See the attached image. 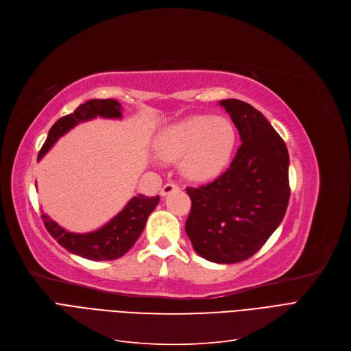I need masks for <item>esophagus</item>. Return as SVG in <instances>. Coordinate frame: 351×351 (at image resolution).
<instances>
[{
	"mask_svg": "<svg viewBox=\"0 0 351 351\" xmlns=\"http://www.w3.org/2000/svg\"><path fill=\"white\" fill-rule=\"evenodd\" d=\"M176 190H178V186L176 184V182H167V184H164V187L161 189V195H167Z\"/></svg>",
	"mask_w": 351,
	"mask_h": 351,
	"instance_id": "obj_1",
	"label": "esophagus"
}]
</instances>
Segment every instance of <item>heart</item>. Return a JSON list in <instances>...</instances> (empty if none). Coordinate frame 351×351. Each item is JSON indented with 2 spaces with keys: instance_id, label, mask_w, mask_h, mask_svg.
<instances>
[{
  "instance_id": "heart-1",
  "label": "heart",
  "mask_w": 351,
  "mask_h": 351,
  "mask_svg": "<svg viewBox=\"0 0 351 351\" xmlns=\"http://www.w3.org/2000/svg\"><path fill=\"white\" fill-rule=\"evenodd\" d=\"M236 138V128L228 119L190 115L165 127L154 147L162 160L181 158V170L187 177L208 180L224 170Z\"/></svg>"
}]
</instances>
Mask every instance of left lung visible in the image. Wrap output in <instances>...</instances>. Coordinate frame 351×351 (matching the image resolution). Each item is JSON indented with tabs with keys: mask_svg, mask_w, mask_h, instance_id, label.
Segmentation results:
<instances>
[{
	"mask_svg": "<svg viewBox=\"0 0 351 351\" xmlns=\"http://www.w3.org/2000/svg\"><path fill=\"white\" fill-rule=\"evenodd\" d=\"M220 106L241 145L221 176L186 189L191 198L186 232L199 256L232 264L254 256L285 219L290 160L286 143L258 110L236 98Z\"/></svg>",
	"mask_w": 351,
	"mask_h": 351,
	"instance_id": "1",
	"label": "left lung"
}]
</instances>
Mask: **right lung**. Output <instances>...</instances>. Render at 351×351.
Returning <instances> with one entry per match:
<instances>
[{
	"mask_svg": "<svg viewBox=\"0 0 351 351\" xmlns=\"http://www.w3.org/2000/svg\"><path fill=\"white\" fill-rule=\"evenodd\" d=\"M121 106L115 99H90V101L77 107L74 112L61 117L51 127L38 153V160L43 158V156L60 137L78 123L93 120L95 117L121 119ZM158 202V195L147 197L138 194L137 197H132L128 204L106 226L91 232H84V234L66 231L49 219L47 214H43L41 217L47 231L70 253L93 261H108L123 257L136 244L145 227L148 215L157 207Z\"/></svg>",
	"mask_w": 351,
	"mask_h": 351,
	"instance_id": "right-lung-1",
	"label": "right lung"
}]
</instances>
